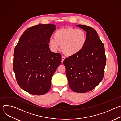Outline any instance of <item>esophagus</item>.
Segmentation results:
<instances>
[{
  "label": "esophagus",
  "instance_id": "esophagus-1",
  "mask_svg": "<svg viewBox=\"0 0 121 121\" xmlns=\"http://www.w3.org/2000/svg\"><path fill=\"white\" fill-rule=\"evenodd\" d=\"M65 59V57L62 56V62H63L64 60Z\"/></svg>",
  "mask_w": 121,
  "mask_h": 121
}]
</instances>
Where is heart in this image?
I'll list each match as a JSON object with an SVG mask.
<instances>
[{
    "instance_id": "1",
    "label": "heart",
    "mask_w": 121,
    "mask_h": 121,
    "mask_svg": "<svg viewBox=\"0 0 121 121\" xmlns=\"http://www.w3.org/2000/svg\"><path fill=\"white\" fill-rule=\"evenodd\" d=\"M54 38H50L48 45L54 52H56L61 45L63 53L67 56H74L84 48L87 41V35L82 29L71 27L57 30L54 34Z\"/></svg>"
}]
</instances>
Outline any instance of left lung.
<instances>
[{
  "instance_id": "left-lung-1",
  "label": "left lung",
  "mask_w": 121,
  "mask_h": 121,
  "mask_svg": "<svg viewBox=\"0 0 121 121\" xmlns=\"http://www.w3.org/2000/svg\"><path fill=\"white\" fill-rule=\"evenodd\" d=\"M76 26L87 32V43L79 53L65 58L63 64L70 88L75 92L86 93L95 88L102 80L106 57L104 44L97 31L88 26Z\"/></svg>"
}]
</instances>
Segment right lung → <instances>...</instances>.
<instances>
[{
    "label": "right lung",
    "mask_w": 121,
    "mask_h": 121,
    "mask_svg": "<svg viewBox=\"0 0 121 121\" xmlns=\"http://www.w3.org/2000/svg\"><path fill=\"white\" fill-rule=\"evenodd\" d=\"M56 30L54 24L31 27L23 32L15 46L13 71L20 87L29 93H46L52 78L61 63V55L52 52L48 45Z\"/></svg>",
    "instance_id": "add662e5"
}]
</instances>
